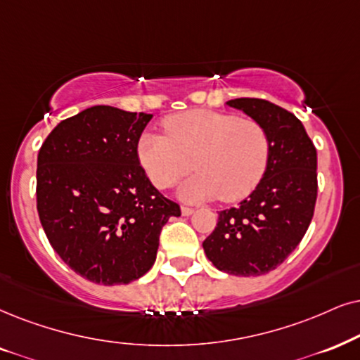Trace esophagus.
<instances>
[{
  "mask_svg": "<svg viewBox=\"0 0 360 360\" xmlns=\"http://www.w3.org/2000/svg\"><path fill=\"white\" fill-rule=\"evenodd\" d=\"M181 212H183V216H191V214L194 212V209L188 207V206H183V207H181Z\"/></svg>",
  "mask_w": 360,
  "mask_h": 360,
  "instance_id": "obj_1",
  "label": "esophagus"
}]
</instances>
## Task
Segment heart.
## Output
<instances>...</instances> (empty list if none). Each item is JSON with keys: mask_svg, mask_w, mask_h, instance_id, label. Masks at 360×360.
I'll return each instance as SVG.
<instances>
[{"mask_svg": "<svg viewBox=\"0 0 360 360\" xmlns=\"http://www.w3.org/2000/svg\"><path fill=\"white\" fill-rule=\"evenodd\" d=\"M166 134L144 133L138 158L148 179L159 189L171 188L194 167L179 188L181 199L222 201L244 198L266 172L271 141L262 124L231 112L194 109L165 121Z\"/></svg>", "mask_w": 360, "mask_h": 360, "instance_id": "heart-1", "label": "heart"}]
</instances>
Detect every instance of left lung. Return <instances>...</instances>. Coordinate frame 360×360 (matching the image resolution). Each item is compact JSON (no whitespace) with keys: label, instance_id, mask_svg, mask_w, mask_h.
I'll return each mask as SVG.
<instances>
[{"label":"left lung","instance_id":"1","mask_svg":"<svg viewBox=\"0 0 360 360\" xmlns=\"http://www.w3.org/2000/svg\"><path fill=\"white\" fill-rule=\"evenodd\" d=\"M226 104L262 124L271 154L256 189L236 207L219 212L202 248L222 272L262 276L285 261L311 224L317 199V153L302 122L284 108L256 98Z\"/></svg>","mask_w":360,"mask_h":360}]
</instances>
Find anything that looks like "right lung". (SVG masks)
I'll use <instances>...</instances> for the list:
<instances>
[{"label":"right lung","mask_w":360,"mask_h":360,"mask_svg":"<svg viewBox=\"0 0 360 360\" xmlns=\"http://www.w3.org/2000/svg\"><path fill=\"white\" fill-rule=\"evenodd\" d=\"M153 115L91 106L61 121L38 153L41 226L58 256L94 284H129L151 269L159 234L181 209L139 166Z\"/></svg>","instance_id":"1"}]
</instances>
